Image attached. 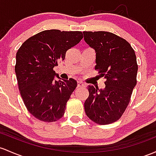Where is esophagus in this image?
<instances>
[{"mask_svg": "<svg viewBox=\"0 0 156 156\" xmlns=\"http://www.w3.org/2000/svg\"><path fill=\"white\" fill-rule=\"evenodd\" d=\"M78 87H86V84L84 83H83L82 81H78Z\"/></svg>", "mask_w": 156, "mask_h": 156, "instance_id": "34e87169", "label": "esophagus"}]
</instances>
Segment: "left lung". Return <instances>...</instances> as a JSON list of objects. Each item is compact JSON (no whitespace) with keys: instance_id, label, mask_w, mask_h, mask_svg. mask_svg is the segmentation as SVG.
Segmentation results:
<instances>
[{"instance_id":"1","label":"left lung","mask_w":156,"mask_h":156,"mask_svg":"<svg viewBox=\"0 0 156 156\" xmlns=\"http://www.w3.org/2000/svg\"><path fill=\"white\" fill-rule=\"evenodd\" d=\"M83 33L85 41L96 52L95 69L105 78L104 90L87 87L85 112L98 124H112L124 114L137 83L136 53L129 42L112 32Z\"/></svg>"}]
</instances>
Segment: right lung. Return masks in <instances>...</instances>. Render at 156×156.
<instances>
[{"label": "right lung", "mask_w": 156, "mask_h": 156, "mask_svg": "<svg viewBox=\"0 0 156 156\" xmlns=\"http://www.w3.org/2000/svg\"><path fill=\"white\" fill-rule=\"evenodd\" d=\"M82 38L80 31L44 30L18 49L15 66L18 89L27 110L37 119L54 122L64 116L77 81L73 78L56 81L53 69Z\"/></svg>", "instance_id": "right-lung-1"}]
</instances>
